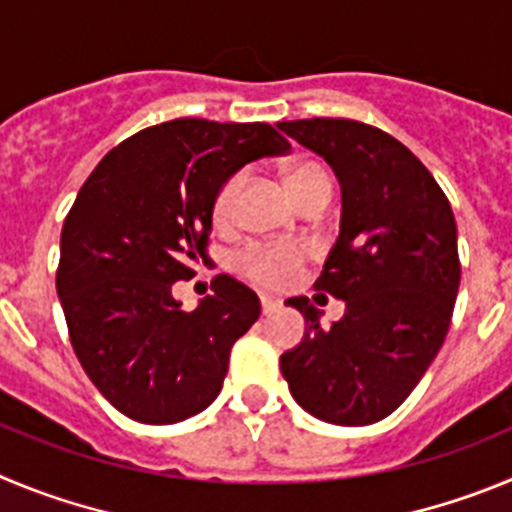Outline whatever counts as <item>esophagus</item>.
I'll use <instances>...</instances> for the list:
<instances>
[{
	"mask_svg": "<svg viewBox=\"0 0 512 512\" xmlns=\"http://www.w3.org/2000/svg\"><path fill=\"white\" fill-rule=\"evenodd\" d=\"M260 303H262V316H270V313L278 311V306H280V301H275L273 296H262Z\"/></svg>",
	"mask_w": 512,
	"mask_h": 512,
	"instance_id": "1",
	"label": "esophagus"
}]
</instances>
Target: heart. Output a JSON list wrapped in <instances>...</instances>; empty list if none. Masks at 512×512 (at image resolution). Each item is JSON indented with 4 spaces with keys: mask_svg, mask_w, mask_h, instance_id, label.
Wrapping results in <instances>:
<instances>
[{
    "mask_svg": "<svg viewBox=\"0 0 512 512\" xmlns=\"http://www.w3.org/2000/svg\"><path fill=\"white\" fill-rule=\"evenodd\" d=\"M285 181H288L290 193L298 204H306L311 199H329L331 183L329 170L316 160H296L285 168ZM245 186V173L239 170L234 176L219 186L214 196V216L216 227H227L234 219L237 211V199ZM306 262V252L303 247L290 245V242H273V245H250L242 255L237 257V265L242 275H247L255 283L265 285V288H285L301 275V267Z\"/></svg>",
    "mask_w": 512,
    "mask_h": 512,
    "instance_id": "b5f03b06",
    "label": "heart"
}]
</instances>
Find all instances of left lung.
Masks as SVG:
<instances>
[{
	"label": "left lung",
	"mask_w": 512,
	"mask_h": 512,
	"mask_svg": "<svg viewBox=\"0 0 512 512\" xmlns=\"http://www.w3.org/2000/svg\"><path fill=\"white\" fill-rule=\"evenodd\" d=\"M331 165L342 186L339 237L313 288L347 311L321 329L319 308L288 298L308 331L280 354L303 411L336 426H367L398 408L439 354L457 301V222L416 155L354 119L278 122Z\"/></svg>",
	"instance_id": "left-lung-1"
}]
</instances>
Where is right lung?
<instances>
[{
	"label": "right lung",
	"mask_w": 512,
	"mask_h": 512,
	"mask_svg": "<svg viewBox=\"0 0 512 512\" xmlns=\"http://www.w3.org/2000/svg\"><path fill=\"white\" fill-rule=\"evenodd\" d=\"M288 147L262 122L173 119L119 142L78 191L55 290L78 362L132 421H186L222 390L229 352L260 316V298L216 275L214 293L183 311L173 283L206 262L219 186Z\"/></svg>",
	"instance_id": "add662e5"
}]
</instances>
